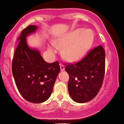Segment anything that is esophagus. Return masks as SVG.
<instances>
[{"instance_id":"esophagus-1","label":"esophagus","mask_w":124,"mask_h":124,"mask_svg":"<svg viewBox=\"0 0 124 124\" xmlns=\"http://www.w3.org/2000/svg\"><path fill=\"white\" fill-rule=\"evenodd\" d=\"M60 68H61V71H63L64 70V64H60Z\"/></svg>"}]
</instances>
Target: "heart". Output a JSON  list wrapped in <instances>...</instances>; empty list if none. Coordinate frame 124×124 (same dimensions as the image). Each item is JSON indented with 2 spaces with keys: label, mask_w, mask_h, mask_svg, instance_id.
Returning <instances> with one entry per match:
<instances>
[{
  "label": "heart",
  "mask_w": 124,
  "mask_h": 124,
  "mask_svg": "<svg viewBox=\"0 0 124 124\" xmlns=\"http://www.w3.org/2000/svg\"><path fill=\"white\" fill-rule=\"evenodd\" d=\"M94 40V34L89 29L77 28L70 31L59 40L58 44L61 47L62 56L70 62L79 60L86 53ZM49 49L54 52V49L49 46Z\"/></svg>",
  "instance_id": "obj_1"
}]
</instances>
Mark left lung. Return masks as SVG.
Returning <instances> with one entry per match:
<instances>
[{
	"label": "left lung",
	"instance_id": "1",
	"mask_svg": "<svg viewBox=\"0 0 124 124\" xmlns=\"http://www.w3.org/2000/svg\"><path fill=\"white\" fill-rule=\"evenodd\" d=\"M69 75L68 89L71 99L77 103L92 100L100 91L105 71V53L101 46L89 51L76 63L65 64Z\"/></svg>",
	"mask_w": 124,
	"mask_h": 124
}]
</instances>
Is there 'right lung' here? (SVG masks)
<instances>
[{
  "label": "right lung",
  "instance_id": "obj_1",
  "mask_svg": "<svg viewBox=\"0 0 124 124\" xmlns=\"http://www.w3.org/2000/svg\"><path fill=\"white\" fill-rule=\"evenodd\" d=\"M37 28L35 25H29L21 31L12 63L13 77L19 93L24 100L33 103H43L49 99L60 71L58 61L47 63L39 51L28 46L26 37Z\"/></svg>",
  "mask_w": 124,
  "mask_h": 124
}]
</instances>
